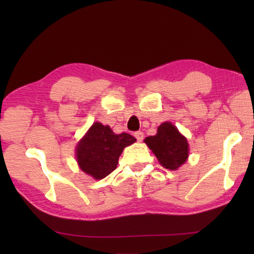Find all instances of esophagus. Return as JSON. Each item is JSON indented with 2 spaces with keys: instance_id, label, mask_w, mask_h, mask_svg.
Wrapping results in <instances>:
<instances>
[{
  "instance_id": "esophagus-1",
  "label": "esophagus",
  "mask_w": 254,
  "mask_h": 254,
  "mask_svg": "<svg viewBox=\"0 0 254 254\" xmlns=\"http://www.w3.org/2000/svg\"><path fill=\"white\" fill-rule=\"evenodd\" d=\"M134 136L136 137V140L139 141V142H141V141L143 140V136H144V134H143V132L137 131V132H135V133H134Z\"/></svg>"
}]
</instances>
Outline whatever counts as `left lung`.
I'll use <instances>...</instances> for the list:
<instances>
[{
	"label": "left lung",
	"instance_id": "left-lung-1",
	"mask_svg": "<svg viewBox=\"0 0 254 254\" xmlns=\"http://www.w3.org/2000/svg\"><path fill=\"white\" fill-rule=\"evenodd\" d=\"M144 142L167 169L176 170L187 160L188 143L175 126L166 122L158 127V133L145 137Z\"/></svg>",
	"mask_w": 254,
	"mask_h": 254
}]
</instances>
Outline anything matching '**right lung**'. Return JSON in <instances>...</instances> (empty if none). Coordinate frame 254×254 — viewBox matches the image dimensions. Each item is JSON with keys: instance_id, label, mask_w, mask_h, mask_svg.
<instances>
[{"instance_id": "1", "label": "right lung", "mask_w": 254, "mask_h": 254, "mask_svg": "<svg viewBox=\"0 0 254 254\" xmlns=\"http://www.w3.org/2000/svg\"><path fill=\"white\" fill-rule=\"evenodd\" d=\"M135 141L128 133L115 134L110 127L96 122L77 145V162L84 173L103 179L117 168L123 149Z\"/></svg>"}]
</instances>
